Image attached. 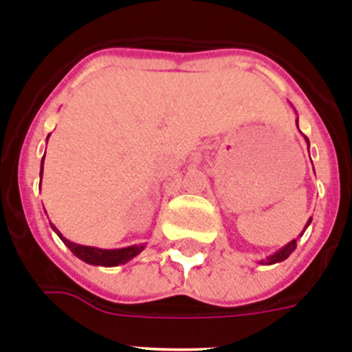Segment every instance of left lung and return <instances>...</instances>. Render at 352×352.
<instances>
[{"label":"left lung","mask_w":352,"mask_h":352,"mask_svg":"<svg viewBox=\"0 0 352 352\" xmlns=\"http://www.w3.org/2000/svg\"><path fill=\"white\" fill-rule=\"evenodd\" d=\"M296 125H298V120H296ZM305 139H307V138H305ZM307 142H309V139H307ZM310 222H312V219H310L309 222H307V226H305V229H307V227L310 226ZM303 232H305V231H303ZM300 236H301V234H300ZM294 248H296V239H292L291 243H287V245H285V247H282L280 250L275 252V254H273V256H270L266 261H261V263H263V264H275V263H280V261H285L289 256H291L292 250H294Z\"/></svg>","instance_id":"8db88e82"}]
</instances>
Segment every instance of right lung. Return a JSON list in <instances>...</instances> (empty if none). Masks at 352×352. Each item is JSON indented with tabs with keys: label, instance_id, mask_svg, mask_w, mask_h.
Instances as JSON below:
<instances>
[{
	"label": "right lung",
	"instance_id": "add662e5",
	"mask_svg": "<svg viewBox=\"0 0 352 352\" xmlns=\"http://www.w3.org/2000/svg\"><path fill=\"white\" fill-rule=\"evenodd\" d=\"M52 229H54V231L58 232V236L63 239V243L70 248L74 256H77L80 261H84V263L93 264V266H118V264H125L144 250V245H132V247L116 248V250H102V248L95 247H84V245H77L74 243V241H68L67 238H63V234H61L54 226H52Z\"/></svg>",
	"mask_w": 352,
	"mask_h": 352
}]
</instances>
